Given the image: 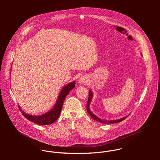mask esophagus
<instances>
[{"mask_svg":"<svg viewBox=\"0 0 160 160\" xmlns=\"http://www.w3.org/2000/svg\"><path fill=\"white\" fill-rule=\"evenodd\" d=\"M88 81V78L86 76H81V78L79 79V82L81 83V84H84L86 83Z\"/></svg>","mask_w":160,"mask_h":160,"instance_id":"obj_1","label":"esophagus"}]
</instances>
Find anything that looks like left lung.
Listing matches in <instances>:
<instances>
[{
	"mask_svg": "<svg viewBox=\"0 0 160 160\" xmlns=\"http://www.w3.org/2000/svg\"><path fill=\"white\" fill-rule=\"evenodd\" d=\"M141 55H142V53H141ZM92 97H93V92H92L91 90H90L89 92V99H88V103H87V112L89 114L91 115L92 118L93 119H95V121H98V122H100V123H102V124H113V123L119 122L122 121V120L125 119L128 117V116H124L123 118H119L118 119H113V120H108V119H105L100 118L99 117L97 116L95 114H93L90 110V103L91 102Z\"/></svg>",
	"mask_w": 160,
	"mask_h": 160,
	"instance_id": "left-lung-1",
	"label": "left lung"
}]
</instances>
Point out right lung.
I'll list each match as a JSON object with an SVG mask.
<instances>
[{
  "instance_id": "obj_1",
  "label": "right lung",
  "mask_w": 160,
  "mask_h": 160,
  "mask_svg": "<svg viewBox=\"0 0 160 160\" xmlns=\"http://www.w3.org/2000/svg\"><path fill=\"white\" fill-rule=\"evenodd\" d=\"M75 84V81H72L64 86L60 92L56 103L53 108L44 114L39 116L28 114L23 111L20 106L18 105L19 109L26 118L36 124L43 126L51 124L55 122L60 116L64 100L69 91L74 88Z\"/></svg>"
}]
</instances>
